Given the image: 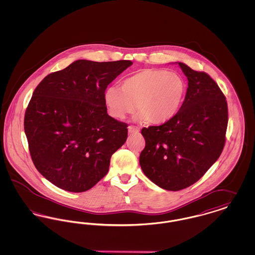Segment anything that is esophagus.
<instances>
[{"label":"esophagus","mask_w":255,"mask_h":255,"mask_svg":"<svg viewBox=\"0 0 255 255\" xmlns=\"http://www.w3.org/2000/svg\"><path fill=\"white\" fill-rule=\"evenodd\" d=\"M128 132L130 133H138L139 132V129H137L136 127H134L133 125H130L128 127Z\"/></svg>","instance_id":"obj_1"}]
</instances>
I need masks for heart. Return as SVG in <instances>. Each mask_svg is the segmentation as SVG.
<instances>
[{"mask_svg": "<svg viewBox=\"0 0 255 255\" xmlns=\"http://www.w3.org/2000/svg\"><path fill=\"white\" fill-rule=\"evenodd\" d=\"M186 85L182 76L163 69H143L123 80L122 89L109 87L104 101L110 116L122 121L134 110L137 119L152 123L171 120L182 106Z\"/></svg>", "mask_w": 255, "mask_h": 255, "instance_id": "b5f03b06", "label": "heart"}]
</instances>
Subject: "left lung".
<instances>
[{
  "instance_id": "obj_1",
  "label": "left lung",
  "mask_w": 255,
  "mask_h": 255,
  "mask_svg": "<svg viewBox=\"0 0 255 255\" xmlns=\"http://www.w3.org/2000/svg\"><path fill=\"white\" fill-rule=\"evenodd\" d=\"M178 64L188 80L184 101L169 121L142 128L145 147L139 156L146 177L170 191L192 185L218 159L229 122L228 103L217 83L207 73Z\"/></svg>"
}]
</instances>
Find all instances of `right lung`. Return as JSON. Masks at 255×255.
<instances>
[{"instance_id": "1", "label": "right lung", "mask_w": 255, "mask_h": 255, "mask_svg": "<svg viewBox=\"0 0 255 255\" xmlns=\"http://www.w3.org/2000/svg\"><path fill=\"white\" fill-rule=\"evenodd\" d=\"M133 63L76 60L48 74L24 114V133L36 169L61 189L84 192L109 171L128 125L107 114L104 93Z\"/></svg>"}]
</instances>
